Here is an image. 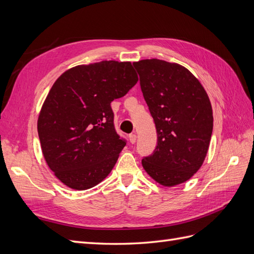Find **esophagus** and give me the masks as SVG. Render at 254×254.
I'll list each match as a JSON object with an SVG mask.
<instances>
[{
  "label": "esophagus",
  "instance_id": "1",
  "mask_svg": "<svg viewBox=\"0 0 254 254\" xmlns=\"http://www.w3.org/2000/svg\"><path fill=\"white\" fill-rule=\"evenodd\" d=\"M135 141H136V135L134 133L129 134V142L131 143V144H134Z\"/></svg>",
  "mask_w": 254,
  "mask_h": 254
}]
</instances>
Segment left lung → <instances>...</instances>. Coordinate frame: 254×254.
I'll use <instances>...</instances> for the list:
<instances>
[{"instance_id": "1", "label": "left lung", "mask_w": 254, "mask_h": 254, "mask_svg": "<svg viewBox=\"0 0 254 254\" xmlns=\"http://www.w3.org/2000/svg\"><path fill=\"white\" fill-rule=\"evenodd\" d=\"M144 99L155 122L158 141L142 165L164 187L188 181L201 167L213 131L205 90L188 68L160 59L133 63Z\"/></svg>"}]
</instances>
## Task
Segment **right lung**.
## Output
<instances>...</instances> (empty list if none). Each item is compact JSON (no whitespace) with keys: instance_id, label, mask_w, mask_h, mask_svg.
Segmentation results:
<instances>
[{"instance_id":"1","label":"right lung","mask_w":254,"mask_h":254,"mask_svg":"<svg viewBox=\"0 0 254 254\" xmlns=\"http://www.w3.org/2000/svg\"><path fill=\"white\" fill-rule=\"evenodd\" d=\"M137 81L130 63L101 61L65 71L53 84L38 118L42 153L57 178L73 190L95 187L125 147L111 102Z\"/></svg>"}]
</instances>
